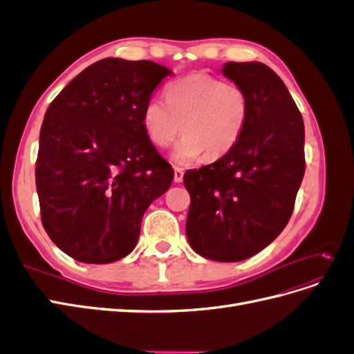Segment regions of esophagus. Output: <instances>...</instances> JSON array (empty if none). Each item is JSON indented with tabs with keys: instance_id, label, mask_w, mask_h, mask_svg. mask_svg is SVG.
<instances>
[{
	"instance_id": "obj_1",
	"label": "esophagus",
	"mask_w": 354,
	"mask_h": 354,
	"mask_svg": "<svg viewBox=\"0 0 354 354\" xmlns=\"http://www.w3.org/2000/svg\"><path fill=\"white\" fill-rule=\"evenodd\" d=\"M183 174H185L183 169L178 168V167H174V181H176V183H181V181H183Z\"/></svg>"
}]
</instances>
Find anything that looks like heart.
<instances>
[{"label": "heart", "mask_w": 354, "mask_h": 354, "mask_svg": "<svg viewBox=\"0 0 354 354\" xmlns=\"http://www.w3.org/2000/svg\"><path fill=\"white\" fill-rule=\"evenodd\" d=\"M165 95L167 102H146L142 122L149 140L160 149L177 140L183 125L185 137L173 152L177 164L189 165L203 155L216 160L236 146L250 115V97L239 84L196 72L171 82Z\"/></svg>", "instance_id": "b5f03b06"}]
</instances>
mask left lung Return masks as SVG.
Segmentation results:
<instances>
[{
    "instance_id": "left-lung-1",
    "label": "left lung",
    "mask_w": 354,
    "mask_h": 354,
    "mask_svg": "<svg viewBox=\"0 0 354 354\" xmlns=\"http://www.w3.org/2000/svg\"><path fill=\"white\" fill-rule=\"evenodd\" d=\"M223 73L248 94V121L227 155L185 173L186 234L199 255L234 263L264 250L291 218L306 171L304 122L264 63L229 62Z\"/></svg>"
}]
</instances>
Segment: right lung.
<instances>
[{
  "mask_svg": "<svg viewBox=\"0 0 354 354\" xmlns=\"http://www.w3.org/2000/svg\"><path fill=\"white\" fill-rule=\"evenodd\" d=\"M173 73L151 60L108 57L77 75L46 112L35 183L50 239L81 263L130 254L143 214L174 169L142 122L146 102Z\"/></svg>",
  "mask_w": 354,
  "mask_h": 354,
  "instance_id": "1",
  "label": "right lung"
}]
</instances>
